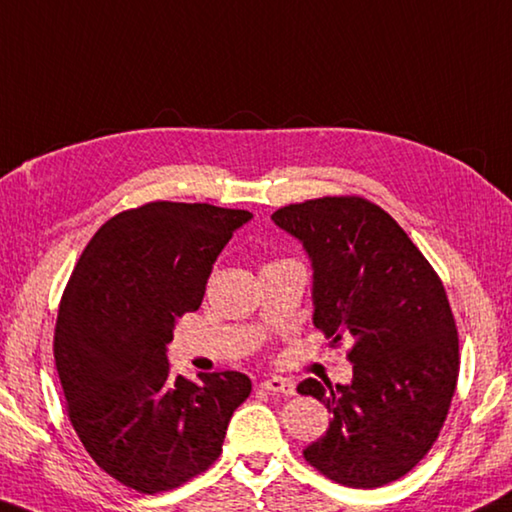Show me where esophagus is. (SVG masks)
<instances>
[{
    "label": "esophagus",
    "instance_id": "obj_1",
    "mask_svg": "<svg viewBox=\"0 0 512 512\" xmlns=\"http://www.w3.org/2000/svg\"><path fill=\"white\" fill-rule=\"evenodd\" d=\"M262 389H266V392H273V394H284V396L295 394V385L291 383V380L282 378V376H271V378L262 380Z\"/></svg>",
    "mask_w": 512,
    "mask_h": 512
}]
</instances>
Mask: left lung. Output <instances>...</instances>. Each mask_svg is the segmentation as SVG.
Listing matches in <instances>:
<instances>
[{"instance_id":"obj_1","label":"left lung","mask_w":512,"mask_h":512,"mask_svg":"<svg viewBox=\"0 0 512 512\" xmlns=\"http://www.w3.org/2000/svg\"><path fill=\"white\" fill-rule=\"evenodd\" d=\"M271 219L311 257L313 324L331 347L353 342L351 385H297L331 412L306 463L349 488L405 477L439 439L459 378L441 277L383 208L356 194L291 203Z\"/></svg>"}]
</instances>
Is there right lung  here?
Returning a JSON list of instances; mask_svg holds the SVG:
<instances>
[{"instance_id": "1", "label": "right lung", "mask_w": 512, "mask_h": 512, "mask_svg": "<svg viewBox=\"0 0 512 512\" xmlns=\"http://www.w3.org/2000/svg\"><path fill=\"white\" fill-rule=\"evenodd\" d=\"M248 210L150 201L111 217L64 288L53 356L89 457L145 495L179 488L219 459L250 394L239 371L174 376L165 347L197 311L212 264Z\"/></svg>"}]
</instances>
